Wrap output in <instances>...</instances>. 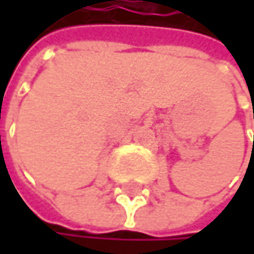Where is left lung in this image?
Instances as JSON below:
<instances>
[{"label":"left lung","mask_w":254,"mask_h":254,"mask_svg":"<svg viewBox=\"0 0 254 254\" xmlns=\"http://www.w3.org/2000/svg\"><path fill=\"white\" fill-rule=\"evenodd\" d=\"M253 146H254V144H253Z\"/></svg>","instance_id":"1"}]
</instances>
